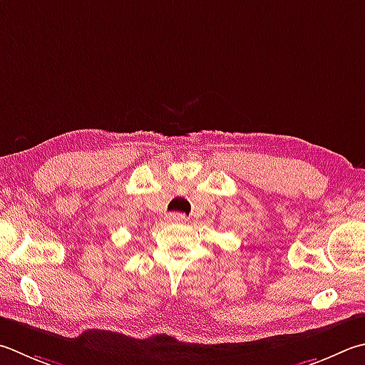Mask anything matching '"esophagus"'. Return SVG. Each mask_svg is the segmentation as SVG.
I'll list each match as a JSON object with an SVG mask.
<instances>
[{
	"mask_svg": "<svg viewBox=\"0 0 365 365\" xmlns=\"http://www.w3.org/2000/svg\"><path fill=\"white\" fill-rule=\"evenodd\" d=\"M168 220L174 223H185L187 222V215L180 214V212H172V214L168 215Z\"/></svg>",
	"mask_w": 365,
	"mask_h": 365,
	"instance_id": "obj_1",
	"label": "esophagus"
}]
</instances>
